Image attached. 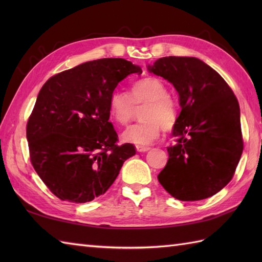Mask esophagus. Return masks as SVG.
<instances>
[{"label":"esophagus","mask_w":262,"mask_h":262,"mask_svg":"<svg viewBox=\"0 0 262 262\" xmlns=\"http://www.w3.org/2000/svg\"><path fill=\"white\" fill-rule=\"evenodd\" d=\"M149 147L148 146H143V145H136V151L137 152H146L148 151Z\"/></svg>","instance_id":"1"}]
</instances>
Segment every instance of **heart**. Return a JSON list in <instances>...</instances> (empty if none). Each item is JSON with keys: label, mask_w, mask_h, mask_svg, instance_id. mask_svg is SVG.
I'll return each mask as SVG.
<instances>
[{"label": "heart", "mask_w": 262, "mask_h": 262, "mask_svg": "<svg viewBox=\"0 0 262 262\" xmlns=\"http://www.w3.org/2000/svg\"><path fill=\"white\" fill-rule=\"evenodd\" d=\"M141 111L142 121L132 125L122 133V140L128 143L147 145L159 138L162 128L171 130L177 124V103L168 94V88L155 76H145L134 82L129 96L114 92L109 100V115L114 122L126 126L135 116L136 108Z\"/></svg>", "instance_id": "heart-1"}]
</instances>
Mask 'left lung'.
<instances>
[{
    "label": "left lung",
    "instance_id": "left-lung-1",
    "mask_svg": "<svg viewBox=\"0 0 262 262\" xmlns=\"http://www.w3.org/2000/svg\"><path fill=\"white\" fill-rule=\"evenodd\" d=\"M148 71L173 84L181 105L172 133L176 143L168 147L169 160L158 179L182 202L211 197L232 180L243 151L235 94L196 57H162Z\"/></svg>",
    "mask_w": 262,
    "mask_h": 262
}]
</instances>
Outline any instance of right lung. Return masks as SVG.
<instances>
[{"label":"right lung","mask_w":262,"mask_h":262,"mask_svg":"<svg viewBox=\"0 0 262 262\" xmlns=\"http://www.w3.org/2000/svg\"><path fill=\"white\" fill-rule=\"evenodd\" d=\"M140 66L124 58H101L48 79L27 122L30 161L55 196L88 203L113 185L133 144L118 145L109 121V100L118 83Z\"/></svg>","instance_id":"add662e5"}]
</instances>
